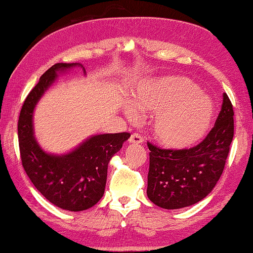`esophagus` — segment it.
<instances>
[{"mask_svg":"<svg viewBox=\"0 0 253 253\" xmlns=\"http://www.w3.org/2000/svg\"><path fill=\"white\" fill-rule=\"evenodd\" d=\"M128 142L133 143V144H142L143 137L140 134H137V133H133V134L130 136V139H128Z\"/></svg>","mask_w":253,"mask_h":253,"instance_id":"34e87169","label":"esophagus"}]
</instances>
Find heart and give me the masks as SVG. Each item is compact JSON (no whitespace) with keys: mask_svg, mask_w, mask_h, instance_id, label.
<instances>
[{"mask_svg":"<svg viewBox=\"0 0 253 253\" xmlns=\"http://www.w3.org/2000/svg\"><path fill=\"white\" fill-rule=\"evenodd\" d=\"M132 104L125 108L128 121L141 113L155 116L152 134L160 145L169 150H185L202 142L211 130L215 108L198 85L182 76L146 79L135 88Z\"/></svg>","mask_w":253,"mask_h":253,"instance_id":"obj_1","label":"heart"}]
</instances>
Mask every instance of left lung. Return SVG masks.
Wrapping results in <instances>:
<instances>
[{
  "label": "left lung",
  "instance_id": "left-lung-1",
  "mask_svg": "<svg viewBox=\"0 0 253 253\" xmlns=\"http://www.w3.org/2000/svg\"><path fill=\"white\" fill-rule=\"evenodd\" d=\"M233 137V109L227 93L215 126L189 150H162L147 143V197L164 209L192 206L207 196L220 178Z\"/></svg>",
  "mask_w": 253,
  "mask_h": 253
}]
</instances>
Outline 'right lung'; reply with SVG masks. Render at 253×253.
Wrapping results in <instances>:
<instances>
[{
    "mask_svg": "<svg viewBox=\"0 0 253 253\" xmlns=\"http://www.w3.org/2000/svg\"><path fill=\"white\" fill-rule=\"evenodd\" d=\"M82 64L59 63L46 71L28 93L18 119V144L23 168L42 196L55 206L69 211H82L94 206L103 196L108 165L121 150L130 133L91 135L65 154H51L37 142L34 132V110L44 93L65 74Z\"/></svg>",
    "mask_w": 253,
    "mask_h": 253,
    "instance_id": "right-lung-1",
    "label": "right lung"
}]
</instances>
